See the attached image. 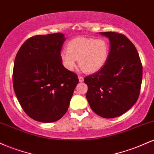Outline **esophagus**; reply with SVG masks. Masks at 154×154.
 Masks as SVG:
<instances>
[{"mask_svg":"<svg viewBox=\"0 0 154 154\" xmlns=\"http://www.w3.org/2000/svg\"><path fill=\"white\" fill-rule=\"evenodd\" d=\"M78 78H79V82H83V81H84V77H83V76H81V75H79V76Z\"/></svg>","mask_w":154,"mask_h":154,"instance_id":"esophagus-1","label":"esophagus"}]
</instances>
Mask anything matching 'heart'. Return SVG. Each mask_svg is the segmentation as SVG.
Masks as SVG:
<instances>
[{
	"mask_svg": "<svg viewBox=\"0 0 154 154\" xmlns=\"http://www.w3.org/2000/svg\"><path fill=\"white\" fill-rule=\"evenodd\" d=\"M109 55V42L103 38L79 37L68 42L67 51L60 53L63 66L68 70H73L79 60V67L88 73L101 70L107 61Z\"/></svg>",
	"mask_w": 154,
	"mask_h": 154,
	"instance_id": "b5f03b06",
	"label": "heart"
}]
</instances>
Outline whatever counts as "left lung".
Returning <instances> with one entry per match:
<instances>
[{
  "label": "left lung",
  "mask_w": 154,
  "mask_h": 154,
  "mask_svg": "<svg viewBox=\"0 0 154 154\" xmlns=\"http://www.w3.org/2000/svg\"><path fill=\"white\" fill-rule=\"evenodd\" d=\"M100 34L109 38V55L102 69L85 77L86 99L96 114L114 118L125 113L138 100L143 68L136 48L127 37L113 32Z\"/></svg>",
  "instance_id": "left-lung-1"
}]
</instances>
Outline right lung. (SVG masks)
Instances as JSON below:
<instances>
[{
	"mask_svg": "<svg viewBox=\"0 0 154 154\" xmlns=\"http://www.w3.org/2000/svg\"><path fill=\"white\" fill-rule=\"evenodd\" d=\"M64 34L37 35L25 42L16 54L13 86L23 111L33 120L52 122L69 106L79 79L62 64Z\"/></svg>",
	"mask_w": 154,
	"mask_h": 154,
	"instance_id": "right-lung-1",
	"label": "right lung"
}]
</instances>
